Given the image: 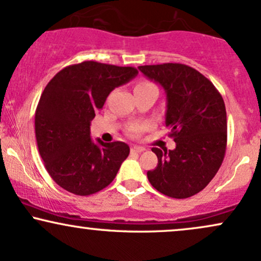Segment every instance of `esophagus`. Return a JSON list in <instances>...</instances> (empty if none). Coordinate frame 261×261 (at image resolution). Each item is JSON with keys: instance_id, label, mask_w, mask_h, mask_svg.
Instances as JSON below:
<instances>
[{"instance_id": "1", "label": "esophagus", "mask_w": 261, "mask_h": 261, "mask_svg": "<svg viewBox=\"0 0 261 261\" xmlns=\"http://www.w3.org/2000/svg\"><path fill=\"white\" fill-rule=\"evenodd\" d=\"M143 151H145V147H141V146H134V147H131V152H135V153H141Z\"/></svg>"}]
</instances>
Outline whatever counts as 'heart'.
Segmentation results:
<instances>
[{
  "instance_id": "obj_1",
  "label": "heart",
  "mask_w": 261,
  "mask_h": 261,
  "mask_svg": "<svg viewBox=\"0 0 261 261\" xmlns=\"http://www.w3.org/2000/svg\"><path fill=\"white\" fill-rule=\"evenodd\" d=\"M146 83H148V82H140L137 86L146 85ZM148 127H149V124H147V122H146V124H135L130 128H128V135L133 137H137V136H140L142 131L147 130Z\"/></svg>"
}]
</instances>
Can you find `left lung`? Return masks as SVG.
I'll return each instance as SVG.
<instances>
[{
	"mask_svg": "<svg viewBox=\"0 0 261 261\" xmlns=\"http://www.w3.org/2000/svg\"><path fill=\"white\" fill-rule=\"evenodd\" d=\"M167 94L166 126L174 149L153 147L158 164L148 170L151 185L163 195L187 199L200 193L222 164L227 146V114L222 95L195 68L182 64L139 66Z\"/></svg>",
	"mask_w": 261,
	"mask_h": 261,
	"instance_id": "1",
	"label": "left lung"
}]
</instances>
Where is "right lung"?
<instances>
[{"instance_id": "obj_1", "label": "right lung", "mask_w": 261, "mask_h": 261, "mask_svg": "<svg viewBox=\"0 0 261 261\" xmlns=\"http://www.w3.org/2000/svg\"><path fill=\"white\" fill-rule=\"evenodd\" d=\"M139 73L83 61L62 68L41 93L35 110V137L45 168L56 184L74 195L103 190L130 153L126 143L91 139V121L108 95Z\"/></svg>"}]
</instances>
